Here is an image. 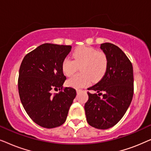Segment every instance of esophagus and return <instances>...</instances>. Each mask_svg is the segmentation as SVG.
I'll list each match as a JSON object with an SVG mask.
<instances>
[{
	"label": "esophagus",
	"mask_w": 151,
	"mask_h": 151,
	"mask_svg": "<svg viewBox=\"0 0 151 151\" xmlns=\"http://www.w3.org/2000/svg\"><path fill=\"white\" fill-rule=\"evenodd\" d=\"M76 91H77V93H80V92L83 91V90H82V89H79V88H78V89H76Z\"/></svg>",
	"instance_id": "34e87169"
}]
</instances>
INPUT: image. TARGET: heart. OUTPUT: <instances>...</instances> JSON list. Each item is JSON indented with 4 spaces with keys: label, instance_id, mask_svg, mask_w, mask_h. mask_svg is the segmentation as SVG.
Returning <instances> with one entry per match:
<instances>
[{
    "label": "heart",
    "instance_id": "1",
    "mask_svg": "<svg viewBox=\"0 0 151 151\" xmlns=\"http://www.w3.org/2000/svg\"><path fill=\"white\" fill-rule=\"evenodd\" d=\"M72 60L65 58L62 63V69L65 76H71L80 67L82 73H78L67 80V84L75 88L88 86L91 79L98 80L104 76L106 70L108 60L103 51L89 47H81L73 53Z\"/></svg>",
    "mask_w": 151,
    "mask_h": 151
}]
</instances>
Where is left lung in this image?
<instances>
[{"mask_svg": "<svg viewBox=\"0 0 151 151\" xmlns=\"http://www.w3.org/2000/svg\"><path fill=\"white\" fill-rule=\"evenodd\" d=\"M100 49L108 60L106 71L100 81L88 88L99 93L88 92L84 110L88 124L98 129H107L122 118L131 104L134 90L133 69L128 57L116 45L102 43Z\"/></svg>", "mask_w": 151, "mask_h": 151, "instance_id": "obj_1", "label": "left lung"}]
</instances>
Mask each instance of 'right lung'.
Masks as SVG:
<instances>
[{"label":"right lung","instance_id":"add662e5","mask_svg":"<svg viewBox=\"0 0 151 151\" xmlns=\"http://www.w3.org/2000/svg\"><path fill=\"white\" fill-rule=\"evenodd\" d=\"M70 45L45 43L27 53L19 69L20 101L30 118L40 127L52 129L65 123L76 96L73 88L65 87L62 63L71 51ZM52 89L61 90L53 95Z\"/></svg>","mask_w":151,"mask_h":151}]
</instances>
